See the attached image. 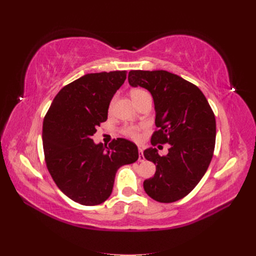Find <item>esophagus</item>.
<instances>
[{"instance_id":"34e87169","label":"esophagus","mask_w":256,"mask_h":256,"mask_svg":"<svg viewBox=\"0 0 256 256\" xmlns=\"http://www.w3.org/2000/svg\"><path fill=\"white\" fill-rule=\"evenodd\" d=\"M138 161L140 162H143L144 160H145V158H144V154H143V150H142V147H138Z\"/></svg>"}]
</instances>
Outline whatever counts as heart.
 Instances as JSON below:
<instances>
[{
  "instance_id": "heart-1",
  "label": "heart",
  "mask_w": 256,
  "mask_h": 256,
  "mask_svg": "<svg viewBox=\"0 0 256 256\" xmlns=\"http://www.w3.org/2000/svg\"><path fill=\"white\" fill-rule=\"evenodd\" d=\"M148 94V92L143 90H134L131 92V98H132L134 102H136V99H138L140 97ZM113 104V100L110 104V109L112 108ZM142 126H136V125H126L122 128V134H125L128 138H134V140H138L141 138V130H142Z\"/></svg>"
}]
</instances>
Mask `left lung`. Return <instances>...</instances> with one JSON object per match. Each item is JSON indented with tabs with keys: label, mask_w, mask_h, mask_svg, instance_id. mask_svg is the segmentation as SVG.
Masks as SVG:
<instances>
[{
	"label": "left lung",
	"mask_w": 256,
	"mask_h": 256,
	"mask_svg": "<svg viewBox=\"0 0 256 256\" xmlns=\"http://www.w3.org/2000/svg\"><path fill=\"white\" fill-rule=\"evenodd\" d=\"M131 86L150 92L157 129L152 145L170 144L166 156L156 148L144 157L156 164V173L144 180L145 192L160 203H173L188 196L210 164L216 144V118L196 85L166 70H131Z\"/></svg>",
	"instance_id": "1"
}]
</instances>
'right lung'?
I'll use <instances>...</instances> for the list:
<instances>
[{
	"label": "right lung",
	"instance_id": "right-lung-1",
	"mask_svg": "<svg viewBox=\"0 0 256 256\" xmlns=\"http://www.w3.org/2000/svg\"><path fill=\"white\" fill-rule=\"evenodd\" d=\"M126 76L116 70L81 76L58 92L44 118L46 164L60 190L76 203H104L118 170L138 158L136 145L126 138H114L109 147L92 140Z\"/></svg>",
	"mask_w": 256,
	"mask_h": 256
}]
</instances>
